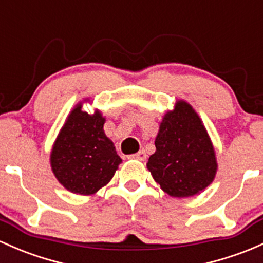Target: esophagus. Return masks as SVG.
<instances>
[{
    "label": "esophagus",
    "instance_id": "34e87169",
    "mask_svg": "<svg viewBox=\"0 0 263 263\" xmlns=\"http://www.w3.org/2000/svg\"><path fill=\"white\" fill-rule=\"evenodd\" d=\"M146 157H147V155H146V152L143 151V149H142V151H138L137 154L129 156V158H132V160H140V161H145Z\"/></svg>",
    "mask_w": 263,
    "mask_h": 263
}]
</instances>
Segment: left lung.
I'll list each match as a JSON object with an SVG mask.
<instances>
[{
    "label": "left lung",
    "instance_id": "8db88e82",
    "mask_svg": "<svg viewBox=\"0 0 263 263\" xmlns=\"http://www.w3.org/2000/svg\"><path fill=\"white\" fill-rule=\"evenodd\" d=\"M147 168L172 197H191L212 182L217 171L215 149L197 112L186 101L163 116Z\"/></svg>",
    "mask_w": 263,
    "mask_h": 263
}]
</instances>
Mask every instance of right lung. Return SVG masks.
Segmentation results:
<instances>
[{
  "label": "right lung",
  "instance_id": "1",
  "mask_svg": "<svg viewBox=\"0 0 263 263\" xmlns=\"http://www.w3.org/2000/svg\"><path fill=\"white\" fill-rule=\"evenodd\" d=\"M81 108L80 102L54 141L51 167L66 190L77 195H93L111 181L122 160L105 135L106 118L97 109L88 115Z\"/></svg>",
  "mask_w": 263,
  "mask_h": 263
}]
</instances>
